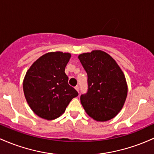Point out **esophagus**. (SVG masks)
<instances>
[{
	"label": "esophagus",
	"instance_id": "1",
	"mask_svg": "<svg viewBox=\"0 0 154 154\" xmlns=\"http://www.w3.org/2000/svg\"><path fill=\"white\" fill-rule=\"evenodd\" d=\"M75 89H76L78 92H79V86H75Z\"/></svg>",
	"mask_w": 154,
	"mask_h": 154
}]
</instances>
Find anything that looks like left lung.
Segmentation results:
<instances>
[{"instance_id": "left-lung-1", "label": "left lung", "mask_w": 154, "mask_h": 154, "mask_svg": "<svg viewBox=\"0 0 154 154\" xmlns=\"http://www.w3.org/2000/svg\"><path fill=\"white\" fill-rule=\"evenodd\" d=\"M79 59L88 76L87 92L80 98L86 113L99 122L114 118L127 96V84L122 69L101 50L83 53Z\"/></svg>"}]
</instances>
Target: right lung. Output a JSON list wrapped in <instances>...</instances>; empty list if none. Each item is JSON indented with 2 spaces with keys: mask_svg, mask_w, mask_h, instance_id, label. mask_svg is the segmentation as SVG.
Segmentation results:
<instances>
[{
  "mask_svg": "<svg viewBox=\"0 0 154 154\" xmlns=\"http://www.w3.org/2000/svg\"><path fill=\"white\" fill-rule=\"evenodd\" d=\"M71 54L61 51L46 53L26 72L23 90L29 106L36 115L53 120L65 112L72 98L79 95L68 84L65 69Z\"/></svg>",
  "mask_w": 154,
  "mask_h": 154,
  "instance_id": "1",
  "label": "right lung"
}]
</instances>
